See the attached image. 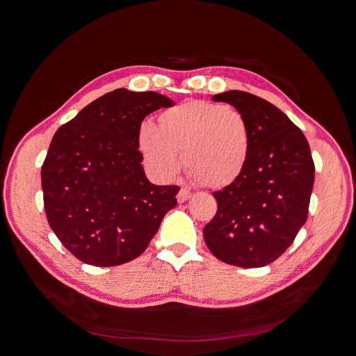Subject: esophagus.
<instances>
[{
    "instance_id": "34e87169",
    "label": "esophagus",
    "mask_w": 356,
    "mask_h": 356,
    "mask_svg": "<svg viewBox=\"0 0 356 356\" xmlns=\"http://www.w3.org/2000/svg\"><path fill=\"white\" fill-rule=\"evenodd\" d=\"M191 196H192V193L188 189H180V192L177 193V200H179V203H183L188 199H191Z\"/></svg>"
}]
</instances>
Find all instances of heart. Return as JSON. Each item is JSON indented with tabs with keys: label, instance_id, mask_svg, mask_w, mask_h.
I'll list each match as a JSON object with an SVG mask.
<instances>
[{
	"label": "heart",
	"instance_id": "b5f03b06",
	"mask_svg": "<svg viewBox=\"0 0 356 356\" xmlns=\"http://www.w3.org/2000/svg\"><path fill=\"white\" fill-rule=\"evenodd\" d=\"M250 143V127L239 111L200 99L165 109L159 125L144 121L137 133L140 153L156 177L173 179L183 152L191 177L215 189L244 173Z\"/></svg>",
	"mask_w": 356,
	"mask_h": 356
}]
</instances>
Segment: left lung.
<instances>
[{"label":"left lung","mask_w":356,"mask_h":356,"mask_svg":"<svg viewBox=\"0 0 356 356\" xmlns=\"http://www.w3.org/2000/svg\"><path fill=\"white\" fill-rule=\"evenodd\" d=\"M250 127L244 173L213 193L218 211L203 228L211 252L223 263L257 268L282 255L305 225L314 181L309 143L283 111L244 90L218 93Z\"/></svg>","instance_id":"8db88e82"}]
</instances>
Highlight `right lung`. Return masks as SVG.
I'll list each match as a JSON object with an SVG mask.
<instances>
[{
    "mask_svg": "<svg viewBox=\"0 0 356 356\" xmlns=\"http://www.w3.org/2000/svg\"><path fill=\"white\" fill-rule=\"evenodd\" d=\"M173 101L124 88L105 93L63 124L42 165L46 218L79 261L95 267L141 255L177 204V186L145 177L137 133L143 120Z\"/></svg>",
    "mask_w": 356,
    "mask_h": 356,
    "instance_id": "add662e5",
    "label": "right lung"
}]
</instances>
